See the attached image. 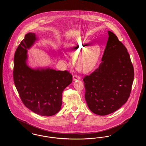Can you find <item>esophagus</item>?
I'll list each match as a JSON object with an SVG mask.
<instances>
[{
    "mask_svg": "<svg viewBox=\"0 0 146 146\" xmlns=\"http://www.w3.org/2000/svg\"><path fill=\"white\" fill-rule=\"evenodd\" d=\"M73 81H75V80H78V79H80V77L79 76H77V75H74L73 76Z\"/></svg>",
    "mask_w": 146,
    "mask_h": 146,
    "instance_id": "1",
    "label": "esophagus"
}]
</instances>
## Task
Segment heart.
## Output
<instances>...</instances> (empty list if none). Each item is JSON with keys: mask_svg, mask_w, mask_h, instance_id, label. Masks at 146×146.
<instances>
[{"mask_svg": "<svg viewBox=\"0 0 146 146\" xmlns=\"http://www.w3.org/2000/svg\"><path fill=\"white\" fill-rule=\"evenodd\" d=\"M68 46L70 54L76 57L74 63L78 70L88 72L96 66L101 53L99 46H92L90 42L84 39L78 40Z\"/></svg>", "mask_w": 146, "mask_h": 146, "instance_id": "heart-1", "label": "heart"}]
</instances>
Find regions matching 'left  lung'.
Returning <instances> with one entry per match:
<instances>
[{
	"label": "left lung",
	"instance_id": "8db88e82",
	"mask_svg": "<svg viewBox=\"0 0 146 146\" xmlns=\"http://www.w3.org/2000/svg\"><path fill=\"white\" fill-rule=\"evenodd\" d=\"M99 67L83 78L85 98L91 111L105 115L119 109L129 98L134 70L129 54L118 37L108 31Z\"/></svg>",
	"mask_w": 146,
	"mask_h": 146
}]
</instances>
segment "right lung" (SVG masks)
Here are the masks:
<instances>
[{
    "mask_svg": "<svg viewBox=\"0 0 146 146\" xmlns=\"http://www.w3.org/2000/svg\"><path fill=\"white\" fill-rule=\"evenodd\" d=\"M36 39L35 33H27L16 49L14 56V83L27 108L39 115L51 116L60 110L63 91L72 83V75L67 70L30 68L26 63L27 49Z\"/></svg>",
    "mask_w": 146,
    "mask_h": 146,
    "instance_id": "right-lung-1",
    "label": "right lung"
}]
</instances>
